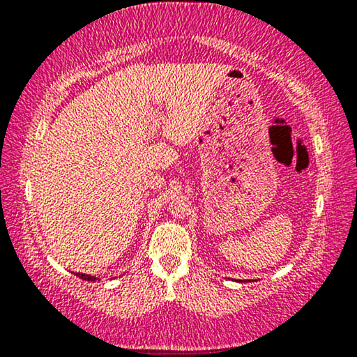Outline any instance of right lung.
<instances>
[{
	"mask_svg": "<svg viewBox=\"0 0 357 357\" xmlns=\"http://www.w3.org/2000/svg\"><path fill=\"white\" fill-rule=\"evenodd\" d=\"M77 278H81V280H86V281H97L99 278L96 276H91V275H84V273H76Z\"/></svg>",
	"mask_w": 357,
	"mask_h": 357,
	"instance_id": "obj_1",
	"label": "right lung"
}]
</instances>
